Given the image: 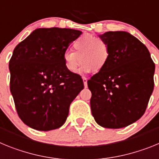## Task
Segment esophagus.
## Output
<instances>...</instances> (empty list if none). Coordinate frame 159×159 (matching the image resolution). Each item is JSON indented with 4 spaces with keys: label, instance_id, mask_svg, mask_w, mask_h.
Here are the masks:
<instances>
[{
    "label": "esophagus",
    "instance_id": "obj_1",
    "mask_svg": "<svg viewBox=\"0 0 159 159\" xmlns=\"http://www.w3.org/2000/svg\"><path fill=\"white\" fill-rule=\"evenodd\" d=\"M83 81H84V87L87 88V87H88V79H87L86 77H83Z\"/></svg>",
    "mask_w": 159,
    "mask_h": 159
}]
</instances>
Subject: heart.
<instances>
[{"mask_svg": "<svg viewBox=\"0 0 159 159\" xmlns=\"http://www.w3.org/2000/svg\"><path fill=\"white\" fill-rule=\"evenodd\" d=\"M74 52H67L64 55L65 67L71 72H75L80 65L81 71L97 73L102 71L110 59V50L107 43L100 38L92 35H84L73 43Z\"/></svg>", "mask_w": 159, "mask_h": 159, "instance_id": "b5f03b06", "label": "heart"}]
</instances>
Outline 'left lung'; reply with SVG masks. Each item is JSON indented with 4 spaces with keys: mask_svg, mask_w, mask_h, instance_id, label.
I'll list each match as a JSON object with an SVG mask.
<instances>
[{
    "mask_svg": "<svg viewBox=\"0 0 159 159\" xmlns=\"http://www.w3.org/2000/svg\"><path fill=\"white\" fill-rule=\"evenodd\" d=\"M106 67L88 81L92 113L99 126L118 129L132 124L145 113L154 90L155 65L148 49L129 32H107Z\"/></svg>",
    "mask_w": 159,
    "mask_h": 159,
    "instance_id": "left-lung-1",
    "label": "left lung"
}]
</instances>
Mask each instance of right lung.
Here are the masks:
<instances>
[{"label": "right lung", "instance_id": "add662e5", "mask_svg": "<svg viewBox=\"0 0 159 159\" xmlns=\"http://www.w3.org/2000/svg\"><path fill=\"white\" fill-rule=\"evenodd\" d=\"M82 32L37 29L14 48L9 60L10 92L24 123L37 130H54L67 119L71 102L84 82L64 61L70 43Z\"/></svg>", "mask_w": 159, "mask_h": 159}]
</instances>
